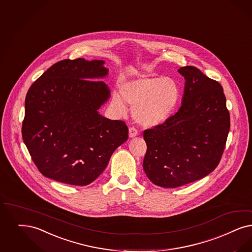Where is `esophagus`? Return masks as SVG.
<instances>
[{
	"instance_id": "1",
	"label": "esophagus",
	"mask_w": 252,
	"mask_h": 252,
	"mask_svg": "<svg viewBox=\"0 0 252 252\" xmlns=\"http://www.w3.org/2000/svg\"><path fill=\"white\" fill-rule=\"evenodd\" d=\"M137 135H138V130L135 127H133V126L129 127V137L133 138V137H135Z\"/></svg>"
}]
</instances>
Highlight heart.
Wrapping results in <instances>:
<instances>
[{"mask_svg":"<svg viewBox=\"0 0 252 252\" xmlns=\"http://www.w3.org/2000/svg\"><path fill=\"white\" fill-rule=\"evenodd\" d=\"M180 87L171 78L141 77L125 82L120 94L113 93L111 104L119 113L133 108V117L140 125L151 127L166 121L180 99Z\"/></svg>","mask_w":252,"mask_h":252,"instance_id":"obj_1","label":"heart"}]
</instances>
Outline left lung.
Returning a JSON list of instances; mask_svg holds the SVG:
<instances>
[{
  "mask_svg": "<svg viewBox=\"0 0 252 252\" xmlns=\"http://www.w3.org/2000/svg\"><path fill=\"white\" fill-rule=\"evenodd\" d=\"M186 79L178 111L145 129L143 170L156 186L174 189L197 181L221 159L230 130V113L220 82L195 66L178 69Z\"/></svg>",
  "mask_w": 252,
  "mask_h": 252,
  "instance_id": "left-lung-1",
  "label": "left lung"
}]
</instances>
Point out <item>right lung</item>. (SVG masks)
Masks as SVG:
<instances>
[{
    "instance_id": "right-lung-1",
    "label": "right lung",
    "mask_w": 252,
    "mask_h": 252,
    "mask_svg": "<svg viewBox=\"0 0 252 252\" xmlns=\"http://www.w3.org/2000/svg\"><path fill=\"white\" fill-rule=\"evenodd\" d=\"M103 61L62 60L31 85L22 139L41 173L55 181L87 186L106 169L128 138L121 120L97 112L110 97Z\"/></svg>"
}]
</instances>
